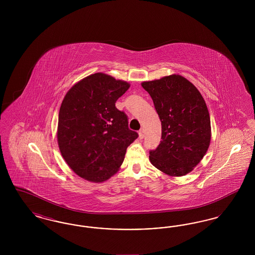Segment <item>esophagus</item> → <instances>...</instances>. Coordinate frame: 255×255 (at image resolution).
<instances>
[{
	"label": "esophagus",
	"instance_id": "34e87169",
	"mask_svg": "<svg viewBox=\"0 0 255 255\" xmlns=\"http://www.w3.org/2000/svg\"><path fill=\"white\" fill-rule=\"evenodd\" d=\"M138 136H139V138H143L144 137V130L143 129H140L139 131H138Z\"/></svg>",
	"mask_w": 255,
	"mask_h": 255
}]
</instances>
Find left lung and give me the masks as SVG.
Masks as SVG:
<instances>
[{"instance_id": "obj_1", "label": "left lung", "mask_w": 255, "mask_h": 255, "mask_svg": "<svg viewBox=\"0 0 255 255\" xmlns=\"http://www.w3.org/2000/svg\"><path fill=\"white\" fill-rule=\"evenodd\" d=\"M161 122V140L150 151V162L171 177L190 173L210 144L211 126L206 101L199 90L180 74L144 81Z\"/></svg>"}]
</instances>
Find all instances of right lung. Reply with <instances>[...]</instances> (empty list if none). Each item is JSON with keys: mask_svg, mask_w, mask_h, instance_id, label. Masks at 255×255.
Masks as SVG:
<instances>
[{"mask_svg": "<svg viewBox=\"0 0 255 255\" xmlns=\"http://www.w3.org/2000/svg\"><path fill=\"white\" fill-rule=\"evenodd\" d=\"M130 88L123 80L97 73L81 79L64 97L58 117L61 155L86 181L103 182L122 166L126 149L138 136L128 128L116 102Z\"/></svg>", "mask_w": 255, "mask_h": 255, "instance_id": "add662e5", "label": "right lung"}]
</instances>
